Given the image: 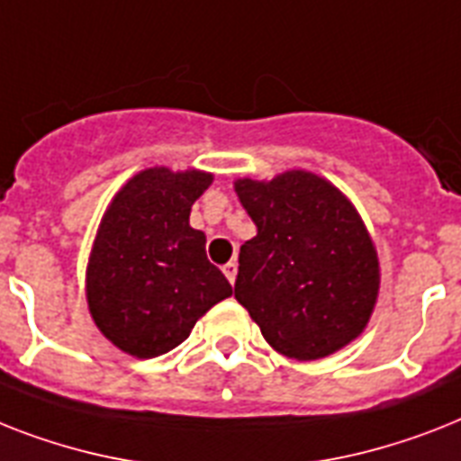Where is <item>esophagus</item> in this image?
I'll return each mask as SVG.
<instances>
[{
	"label": "esophagus",
	"mask_w": 461,
	"mask_h": 461,
	"mask_svg": "<svg viewBox=\"0 0 461 461\" xmlns=\"http://www.w3.org/2000/svg\"><path fill=\"white\" fill-rule=\"evenodd\" d=\"M222 272H224V276L230 279V284H234V279H237V272H239L237 260H230V263H227V265H224V267H222Z\"/></svg>",
	"instance_id": "34e87169"
}]
</instances>
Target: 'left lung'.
<instances>
[{"mask_svg":"<svg viewBox=\"0 0 461 461\" xmlns=\"http://www.w3.org/2000/svg\"><path fill=\"white\" fill-rule=\"evenodd\" d=\"M258 234L241 246L234 298L284 357L310 362L353 343L372 320L381 267L350 198L310 170L234 179Z\"/></svg>","mask_w":461,"mask_h":461,"instance_id":"8db88e82","label":"left lung"}]
</instances>
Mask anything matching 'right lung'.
Wrapping results in <instances>:
<instances>
[{"label":"right lung","mask_w":461,"mask_h":461,"mask_svg":"<svg viewBox=\"0 0 461 461\" xmlns=\"http://www.w3.org/2000/svg\"><path fill=\"white\" fill-rule=\"evenodd\" d=\"M211 185L205 170L153 166L111 198L89 250L85 295L96 329L122 353H167L234 294L205 258V234L189 224L194 201Z\"/></svg>","instance_id":"add662e5"}]
</instances>
